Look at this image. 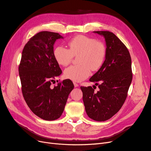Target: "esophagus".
<instances>
[{"instance_id":"obj_1","label":"esophagus","mask_w":151,"mask_h":151,"mask_svg":"<svg viewBox=\"0 0 151 151\" xmlns=\"http://www.w3.org/2000/svg\"><path fill=\"white\" fill-rule=\"evenodd\" d=\"M74 87L75 88H77V87H79V84H77L76 83H74Z\"/></svg>"}]
</instances>
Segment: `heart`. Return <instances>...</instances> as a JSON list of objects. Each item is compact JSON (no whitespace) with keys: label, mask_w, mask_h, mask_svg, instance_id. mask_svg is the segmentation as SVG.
Wrapping results in <instances>:
<instances>
[{"label":"heart","mask_w":151,"mask_h":151,"mask_svg":"<svg viewBox=\"0 0 151 151\" xmlns=\"http://www.w3.org/2000/svg\"><path fill=\"white\" fill-rule=\"evenodd\" d=\"M69 50L58 46L55 48L53 56L58 64L65 67L71 62L73 57H77L79 65L67 68L63 76L67 79L81 82L88 78L93 71L98 70L106 56L104 45L84 35L73 38L68 43Z\"/></svg>","instance_id":"1"}]
</instances>
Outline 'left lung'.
<instances>
[{
    "label": "left lung",
    "instance_id": "left-lung-1",
    "mask_svg": "<svg viewBox=\"0 0 151 151\" xmlns=\"http://www.w3.org/2000/svg\"><path fill=\"white\" fill-rule=\"evenodd\" d=\"M93 32L103 36L106 46L104 62L89 79L99 90L94 93L91 86L81 89L87 115L95 121L103 122L115 115L125 101L132 80V60L127 48L115 34L106 31Z\"/></svg>",
    "mask_w": 151,
    "mask_h": 151
}]
</instances>
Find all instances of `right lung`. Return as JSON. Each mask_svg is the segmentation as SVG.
Instances as JSON below:
<instances>
[{"label": "right lung", "mask_w": 151, "mask_h": 151, "mask_svg": "<svg viewBox=\"0 0 151 151\" xmlns=\"http://www.w3.org/2000/svg\"><path fill=\"white\" fill-rule=\"evenodd\" d=\"M57 33L42 31L33 36L22 52L19 74L22 93L31 110L45 120L58 119L64 110L68 96L74 86L70 80H63L52 88V82L62 74L53 56Z\"/></svg>", "instance_id": "obj_1"}]
</instances>
